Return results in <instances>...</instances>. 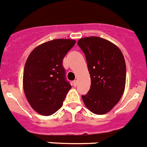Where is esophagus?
Wrapping results in <instances>:
<instances>
[{
  "label": "esophagus",
  "mask_w": 147,
  "mask_h": 147,
  "mask_svg": "<svg viewBox=\"0 0 147 147\" xmlns=\"http://www.w3.org/2000/svg\"><path fill=\"white\" fill-rule=\"evenodd\" d=\"M73 84H74V85L75 87L77 86V84H78V82L77 80H74V81L73 82Z\"/></svg>",
  "instance_id": "esophagus-1"
}]
</instances>
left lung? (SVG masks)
Returning <instances> with one entry per match:
<instances>
[{"label":"left lung","instance_id":"left-lung-1","mask_svg":"<svg viewBox=\"0 0 147 147\" xmlns=\"http://www.w3.org/2000/svg\"><path fill=\"white\" fill-rule=\"evenodd\" d=\"M78 45L86 57L91 85L82 96L90 111L102 115L117 105L124 93L126 63L123 54L115 44L98 37L79 40Z\"/></svg>","mask_w":147,"mask_h":147}]
</instances>
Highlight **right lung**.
Instances as JSON below:
<instances>
[{
  "instance_id": "obj_1",
  "label": "right lung",
  "mask_w": 147,
  "mask_h": 147,
  "mask_svg": "<svg viewBox=\"0 0 147 147\" xmlns=\"http://www.w3.org/2000/svg\"><path fill=\"white\" fill-rule=\"evenodd\" d=\"M75 43L74 40L56 39L38 45L28 56L23 71V90L31 107L40 115L57 112L71 88L62 60Z\"/></svg>"
}]
</instances>
